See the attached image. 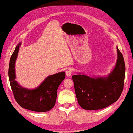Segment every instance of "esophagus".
Here are the masks:
<instances>
[{"instance_id":"34e87169","label":"esophagus","mask_w":133,"mask_h":133,"mask_svg":"<svg viewBox=\"0 0 133 133\" xmlns=\"http://www.w3.org/2000/svg\"><path fill=\"white\" fill-rule=\"evenodd\" d=\"M65 73H66V75L67 77H70L71 75V74H72V72H71V70H66L65 71Z\"/></svg>"}]
</instances>
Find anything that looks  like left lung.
Returning <instances> with one entry per match:
<instances>
[{
  "instance_id": "left-lung-1",
  "label": "left lung",
  "mask_w": 133,
  "mask_h": 133,
  "mask_svg": "<svg viewBox=\"0 0 133 133\" xmlns=\"http://www.w3.org/2000/svg\"><path fill=\"white\" fill-rule=\"evenodd\" d=\"M117 59L113 69L105 76L72 75L75 95L79 106L85 110L107 108L119 99L123 90L125 66L123 56L116 46Z\"/></svg>"
}]
</instances>
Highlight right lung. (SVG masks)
<instances>
[{
    "mask_svg": "<svg viewBox=\"0 0 133 133\" xmlns=\"http://www.w3.org/2000/svg\"><path fill=\"white\" fill-rule=\"evenodd\" d=\"M21 43L16 46L10 59L9 79L12 92L17 103L24 109L30 111L48 112L54 107L57 97V90L65 78L64 71L49 75L35 89H29L21 86L15 80V63Z\"/></svg>",
    "mask_w": 133,
    "mask_h": 133,
    "instance_id": "1",
    "label": "right lung"
}]
</instances>
